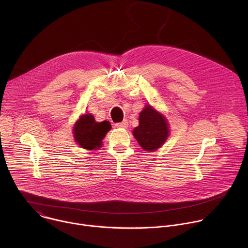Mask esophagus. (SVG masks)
Segmentation results:
<instances>
[{
    "label": "esophagus",
    "instance_id": "esophagus-1",
    "mask_svg": "<svg viewBox=\"0 0 248 248\" xmlns=\"http://www.w3.org/2000/svg\"><path fill=\"white\" fill-rule=\"evenodd\" d=\"M116 126L117 127H120V128H126L128 126V123L126 120L123 121L122 123H119V124H116Z\"/></svg>",
    "mask_w": 248,
    "mask_h": 248
}]
</instances>
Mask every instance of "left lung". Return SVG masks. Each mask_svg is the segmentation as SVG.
<instances>
[{
	"instance_id": "1",
	"label": "left lung",
	"mask_w": 248,
	"mask_h": 248,
	"mask_svg": "<svg viewBox=\"0 0 248 248\" xmlns=\"http://www.w3.org/2000/svg\"><path fill=\"white\" fill-rule=\"evenodd\" d=\"M139 124L132 134L143 150L153 152L160 148L170 134L166 117L147 104L139 114Z\"/></svg>"
}]
</instances>
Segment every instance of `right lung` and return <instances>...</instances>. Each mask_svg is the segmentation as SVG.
<instances>
[{
	"instance_id": "1",
	"label": "right lung",
	"mask_w": 248,
	"mask_h": 248,
	"mask_svg": "<svg viewBox=\"0 0 248 248\" xmlns=\"http://www.w3.org/2000/svg\"><path fill=\"white\" fill-rule=\"evenodd\" d=\"M111 128V124L108 121L98 123L93 115L84 114L74 124L73 134L76 142L81 148L97 150L102 147V140Z\"/></svg>"
}]
</instances>
